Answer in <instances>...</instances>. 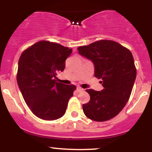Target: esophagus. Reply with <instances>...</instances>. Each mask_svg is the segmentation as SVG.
<instances>
[{
	"mask_svg": "<svg viewBox=\"0 0 152 152\" xmlns=\"http://www.w3.org/2000/svg\"><path fill=\"white\" fill-rule=\"evenodd\" d=\"M83 91V88H80V87H78L77 88H76V91L78 92V93H80V92H82Z\"/></svg>",
	"mask_w": 152,
	"mask_h": 152,
	"instance_id": "1",
	"label": "esophagus"
}]
</instances>
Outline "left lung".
<instances>
[{"instance_id":"1","label":"left lung","mask_w":152,"mask_h":152,"mask_svg":"<svg viewBox=\"0 0 152 152\" xmlns=\"http://www.w3.org/2000/svg\"><path fill=\"white\" fill-rule=\"evenodd\" d=\"M78 53L94 65V76L102 78L104 89H87L90 101L83 104V111L90 119L105 121L116 116L129 99L137 70L132 53L119 43L101 40L80 46Z\"/></svg>"}]
</instances>
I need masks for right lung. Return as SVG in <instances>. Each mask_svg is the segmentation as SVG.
Masks as SVG:
<instances>
[{"label": "right lung", "instance_id": "1", "mask_svg": "<svg viewBox=\"0 0 152 152\" xmlns=\"http://www.w3.org/2000/svg\"><path fill=\"white\" fill-rule=\"evenodd\" d=\"M72 49L42 41L24 50L18 61L17 82L25 102L43 120H56L65 114L68 102L76 87L56 81L65 69Z\"/></svg>", "mask_w": 152, "mask_h": 152}]
</instances>
